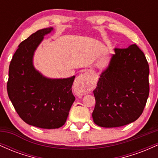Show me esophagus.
Instances as JSON below:
<instances>
[{"label": "esophagus", "instance_id": "esophagus-1", "mask_svg": "<svg viewBox=\"0 0 158 158\" xmlns=\"http://www.w3.org/2000/svg\"><path fill=\"white\" fill-rule=\"evenodd\" d=\"M92 85V80L90 79L88 73L81 74L77 77L74 83V91L77 96H82L88 93Z\"/></svg>", "mask_w": 158, "mask_h": 158}]
</instances>
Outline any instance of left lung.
Here are the masks:
<instances>
[{"mask_svg":"<svg viewBox=\"0 0 158 158\" xmlns=\"http://www.w3.org/2000/svg\"><path fill=\"white\" fill-rule=\"evenodd\" d=\"M114 52L94 90L96 105L92 117L95 124L104 128L137 120L149 94V67L142 50L132 44L114 48Z\"/></svg>","mask_w":158,"mask_h":158,"instance_id":"obj_1","label":"left lung"}]
</instances>
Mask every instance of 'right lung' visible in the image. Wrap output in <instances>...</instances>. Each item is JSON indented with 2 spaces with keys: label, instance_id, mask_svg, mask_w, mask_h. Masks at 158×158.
<instances>
[{
  "label": "right lung",
  "instance_id": "right-lung-1",
  "mask_svg": "<svg viewBox=\"0 0 158 158\" xmlns=\"http://www.w3.org/2000/svg\"><path fill=\"white\" fill-rule=\"evenodd\" d=\"M53 28L36 31L19 45L9 68L7 93L19 117L27 124L46 129L64 124L75 101L72 85L75 76L51 79L35 68L33 56L44 35Z\"/></svg>",
  "mask_w": 158,
  "mask_h": 158
}]
</instances>
